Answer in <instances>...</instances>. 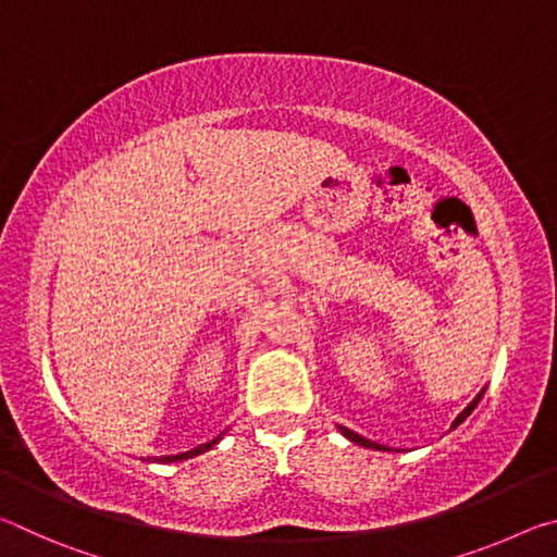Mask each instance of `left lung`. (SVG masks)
I'll return each mask as SVG.
<instances>
[{
  "label": "left lung",
  "instance_id": "1",
  "mask_svg": "<svg viewBox=\"0 0 557 557\" xmlns=\"http://www.w3.org/2000/svg\"><path fill=\"white\" fill-rule=\"evenodd\" d=\"M482 395H484V391H482V393H479V395H476V398H474V400H471V403L467 405V408H465V410H461V412L457 414L455 425H451V428H457V425H459V422H465V420L469 418V414H471V410H474V408H476V403H479V400H482ZM342 432H344V435H346L348 440H351V442H356V445H361V447H369V449H385V447H381V445H375V442H371V440H366V437H361V435H356V432H351V430H346V428H342Z\"/></svg>",
  "mask_w": 557,
  "mask_h": 557
}]
</instances>
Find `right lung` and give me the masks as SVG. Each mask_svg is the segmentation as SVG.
I'll list each match as a JSON object with an SVG mask.
<instances>
[{"label": "right lung", "instance_id": "add662e5", "mask_svg": "<svg viewBox=\"0 0 557 557\" xmlns=\"http://www.w3.org/2000/svg\"><path fill=\"white\" fill-rule=\"evenodd\" d=\"M215 442H219V437L215 440H211V442H206V445H199V447H194V449H188V451H182V455H169V457H162V459H154L152 457V461H178V459H188V457H196V455H201V451H206V449H211Z\"/></svg>", "mask_w": 557, "mask_h": 557}]
</instances>
